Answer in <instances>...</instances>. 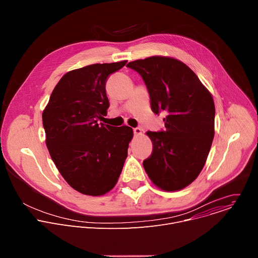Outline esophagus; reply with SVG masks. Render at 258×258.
Masks as SVG:
<instances>
[{"label": "esophagus", "instance_id": "34e87169", "mask_svg": "<svg viewBox=\"0 0 258 258\" xmlns=\"http://www.w3.org/2000/svg\"><path fill=\"white\" fill-rule=\"evenodd\" d=\"M133 131H134L135 136H139V135H141V134H142V130H141V127H135V128H133Z\"/></svg>", "mask_w": 258, "mask_h": 258}]
</instances>
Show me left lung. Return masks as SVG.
<instances>
[{
  "label": "left lung",
  "mask_w": 258,
  "mask_h": 258,
  "mask_svg": "<svg viewBox=\"0 0 258 258\" xmlns=\"http://www.w3.org/2000/svg\"><path fill=\"white\" fill-rule=\"evenodd\" d=\"M142 77L155 114L164 112V131L148 132L153 151L143 165L164 191L189 186L201 172L214 137L215 107L211 94L179 60L153 56L130 62Z\"/></svg>",
  "instance_id": "8db88e82"
}]
</instances>
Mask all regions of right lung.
Wrapping results in <instances>:
<instances>
[{
  "mask_svg": "<svg viewBox=\"0 0 258 258\" xmlns=\"http://www.w3.org/2000/svg\"><path fill=\"white\" fill-rule=\"evenodd\" d=\"M125 64L97 63L67 72L43 112L52 160L69 186L85 195L111 190L127 156L133 130L98 123L109 107L106 81Z\"/></svg>",
  "mask_w": 258,
  "mask_h": 258,
  "instance_id": "obj_1",
  "label": "right lung"
}]
</instances>
